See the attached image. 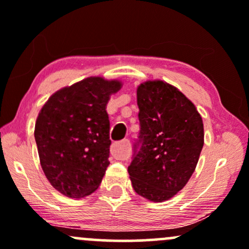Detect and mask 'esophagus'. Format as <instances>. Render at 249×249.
<instances>
[{
    "label": "esophagus",
    "mask_w": 249,
    "mask_h": 249,
    "mask_svg": "<svg viewBox=\"0 0 249 249\" xmlns=\"http://www.w3.org/2000/svg\"><path fill=\"white\" fill-rule=\"evenodd\" d=\"M111 153H112L113 158L118 159V160H126L130 157V142L125 139L121 142H117L111 147Z\"/></svg>",
    "instance_id": "esophagus-1"
}]
</instances>
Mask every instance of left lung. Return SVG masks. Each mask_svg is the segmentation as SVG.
Listing matches in <instances>:
<instances>
[{
    "label": "left lung",
    "instance_id": "obj_1",
    "mask_svg": "<svg viewBox=\"0 0 249 249\" xmlns=\"http://www.w3.org/2000/svg\"><path fill=\"white\" fill-rule=\"evenodd\" d=\"M141 132L127 171L137 194L171 199L190 180L204 146V124L181 91L156 79L137 88Z\"/></svg>",
    "mask_w": 249,
    "mask_h": 249
}]
</instances>
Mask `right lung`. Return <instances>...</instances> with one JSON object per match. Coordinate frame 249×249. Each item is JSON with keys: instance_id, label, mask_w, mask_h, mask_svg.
<instances>
[{"instance_id": "obj_1", "label": "right lung", "mask_w": 249, "mask_h": 249, "mask_svg": "<svg viewBox=\"0 0 249 249\" xmlns=\"http://www.w3.org/2000/svg\"><path fill=\"white\" fill-rule=\"evenodd\" d=\"M118 79L88 77L50 96L39 111L35 141L43 172L55 190L83 198L98 188L110 164L107 105Z\"/></svg>"}]
</instances>
